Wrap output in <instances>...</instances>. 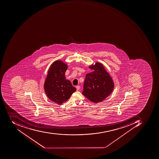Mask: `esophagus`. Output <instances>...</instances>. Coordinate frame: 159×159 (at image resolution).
<instances>
[{
	"label": "esophagus",
	"mask_w": 159,
	"mask_h": 159,
	"mask_svg": "<svg viewBox=\"0 0 159 159\" xmlns=\"http://www.w3.org/2000/svg\"><path fill=\"white\" fill-rule=\"evenodd\" d=\"M76 89H77V91L80 90V86H76Z\"/></svg>",
	"instance_id": "obj_1"
}]
</instances>
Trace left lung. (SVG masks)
Returning <instances> with one entry per match:
<instances>
[{
	"instance_id": "obj_1",
	"label": "left lung",
	"mask_w": 159,
	"mask_h": 159,
	"mask_svg": "<svg viewBox=\"0 0 159 159\" xmlns=\"http://www.w3.org/2000/svg\"><path fill=\"white\" fill-rule=\"evenodd\" d=\"M89 67L93 71L86 75L82 94L93 103H99L111 93L114 83L103 64L95 62Z\"/></svg>"
}]
</instances>
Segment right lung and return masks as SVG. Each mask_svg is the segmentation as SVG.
<instances>
[{
	"mask_svg": "<svg viewBox=\"0 0 159 159\" xmlns=\"http://www.w3.org/2000/svg\"><path fill=\"white\" fill-rule=\"evenodd\" d=\"M67 68V64L62 60L53 62L49 68L44 84L47 97L58 105L66 102L76 90L65 76Z\"/></svg>",
	"mask_w": 159,
	"mask_h": 159,
	"instance_id": "right-lung-1",
	"label": "right lung"
}]
</instances>
